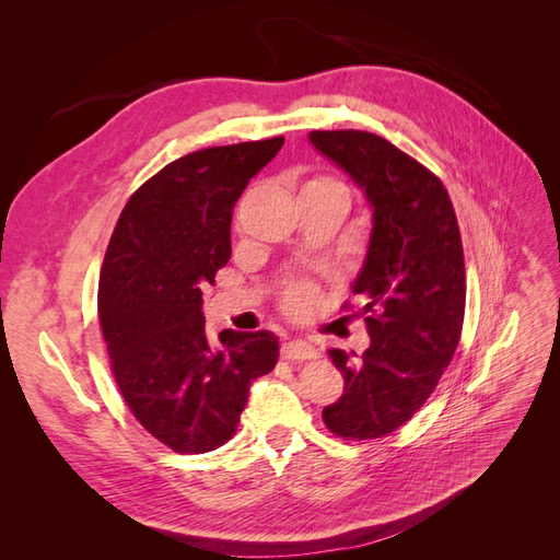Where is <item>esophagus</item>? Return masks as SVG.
<instances>
[{
    "instance_id": "esophagus-1",
    "label": "esophagus",
    "mask_w": 560,
    "mask_h": 560,
    "mask_svg": "<svg viewBox=\"0 0 560 560\" xmlns=\"http://www.w3.org/2000/svg\"><path fill=\"white\" fill-rule=\"evenodd\" d=\"M282 358L284 360H315L317 350L308 341H301V338H294V341L282 343Z\"/></svg>"
}]
</instances>
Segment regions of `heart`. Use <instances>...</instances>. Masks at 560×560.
Segmentation results:
<instances>
[{"label": "heart", "mask_w": 560, "mask_h": 560, "mask_svg": "<svg viewBox=\"0 0 560 560\" xmlns=\"http://www.w3.org/2000/svg\"><path fill=\"white\" fill-rule=\"evenodd\" d=\"M308 191L341 194V196H346V198H348L346 186H343L341 182L331 179V177H313V179H308L306 184L301 186V194H308ZM315 299H317V294H315V287H313V284H306V282H301V284H294L292 290L287 292V296H284V306H287V311L294 313V315H303V313H308V311L313 308Z\"/></svg>", "instance_id": "heart-1"}]
</instances>
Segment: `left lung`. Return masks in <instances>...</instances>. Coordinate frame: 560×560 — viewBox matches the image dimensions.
Segmentation results:
<instances>
[{
    "instance_id": "left-lung-1",
    "label": "left lung",
    "mask_w": 560,
    "mask_h": 560,
    "mask_svg": "<svg viewBox=\"0 0 560 560\" xmlns=\"http://www.w3.org/2000/svg\"><path fill=\"white\" fill-rule=\"evenodd\" d=\"M308 140L354 182L371 210L366 254L352 282L371 343L360 358L329 350L346 387L322 420L338 436L378 439L425 404L460 341V229L442 179L378 135L313 130Z\"/></svg>"
}]
</instances>
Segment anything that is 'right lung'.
Masks as SVG:
<instances>
[{
	"label": "right lung",
	"mask_w": 560,
	"mask_h": 560,
	"mask_svg": "<svg viewBox=\"0 0 560 560\" xmlns=\"http://www.w3.org/2000/svg\"><path fill=\"white\" fill-rule=\"evenodd\" d=\"M284 138L210 147L167 163L130 196L100 273L97 313L118 389L177 453L235 434L249 385L273 371L270 331L206 334L202 287L231 259V217Z\"/></svg>",
	"instance_id": "add662e5"
}]
</instances>
